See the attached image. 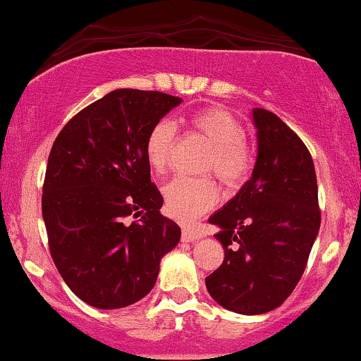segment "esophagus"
<instances>
[{
  "instance_id": "1",
  "label": "esophagus",
  "mask_w": 361,
  "mask_h": 361,
  "mask_svg": "<svg viewBox=\"0 0 361 361\" xmlns=\"http://www.w3.org/2000/svg\"><path fill=\"white\" fill-rule=\"evenodd\" d=\"M204 238V233L197 228H182V240L184 241H196Z\"/></svg>"
}]
</instances>
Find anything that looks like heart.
Listing matches in <instances>:
<instances>
[{
  "mask_svg": "<svg viewBox=\"0 0 361 361\" xmlns=\"http://www.w3.org/2000/svg\"><path fill=\"white\" fill-rule=\"evenodd\" d=\"M189 125L211 147L204 171L214 176L226 188H235L243 182L252 165V155L245 143L247 131L241 121L221 108H207L194 113ZM176 142V126L169 120L155 123L145 140L147 164L155 173L167 171L169 159ZM219 192L213 180H192L176 177L164 188L167 211L180 221H194L218 202Z\"/></svg>",
  "mask_w": 361,
  "mask_h": 361,
  "instance_id": "heart-1",
  "label": "heart"
}]
</instances>
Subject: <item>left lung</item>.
<instances>
[{"instance_id": "8db88e82", "label": "left lung", "mask_w": 361, "mask_h": 361, "mask_svg": "<svg viewBox=\"0 0 361 361\" xmlns=\"http://www.w3.org/2000/svg\"><path fill=\"white\" fill-rule=\"evenodd\" d=\"M257 160L235 197L209 216L224 260L206 287L219 306L245 316L283 304L306 269L319 233L312 157L277 114L252 109Z\"/></svg>"}]
</instances>
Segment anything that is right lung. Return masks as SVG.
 Instances as JSON below:
<instances>
[{"label":"right lung","instance_id":"add662e5","mask_svg":"<svg viewBox=\"0 0 361 361\" xmlns=\"http://www.w3.org/2000/svg\"><path fill=\"white\" fill-rule=\"evenodd\" d=\"M180 103L159 91L114 89L55 138L42 216L55 267L89 306L138 302L154 289L162 257L179 243V224L160 214L164 197L150 180L145 140Z\"/></svg>","mask_w":361,"mask_h":361}]
</instances>
